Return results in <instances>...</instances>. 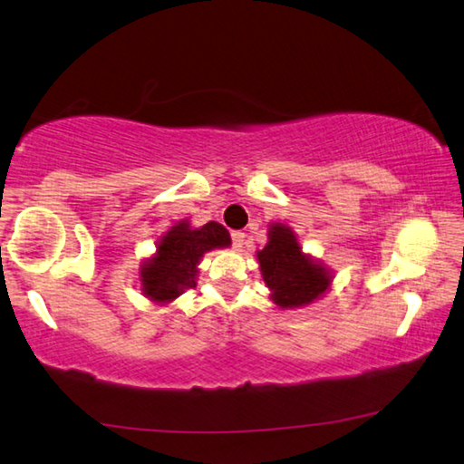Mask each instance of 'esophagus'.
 <instances>
[{
	"mask_svg": "<svg viewBox=\"0 0 464 464\" xmlns=\"http://www.w3.org/2000/svg\"><path fill=\"white\" fill-rule=\"evenodd\" d=\"M231 241H233V247H244V244H246V233H241V231H233L231 233Z\"/></svg>",
	"mask_w": 464,
	"mask_h": 464,
	"instance_id": "obj_1",
	"label": "esophagus"
}]
</instances>
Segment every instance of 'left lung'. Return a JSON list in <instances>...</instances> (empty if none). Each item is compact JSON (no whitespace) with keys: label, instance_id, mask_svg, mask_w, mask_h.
I'll list each match as a JSON object with an SVG mask.
<instances>
[{"label":"left lung","instance_id":"1","mask_svg":"<svg viewBox=\"0 0 464 464\" xmlns=\"http://www.w3.org/2000/svg\"><path fill=\"white\" fill-rule=\"evenodd\" d=\"M268 235V244L258 252V260L264 283L272 291L275 304L299 307L320 297L330 285L324 268L301 254L289 227L275 225Z\"/></svg>","mask_w":464,"mask_h":464}]
</instances>
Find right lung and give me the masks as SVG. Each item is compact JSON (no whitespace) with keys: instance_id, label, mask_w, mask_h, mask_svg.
Here are the masks:
<instances>
[{"instance_id":"obj_1","label":"right lung","mask_w":464,"mask_h":464,"mask_svg":"<svg viewBox=\"0 0 464 464\" xmlns=\"http://www.w3.org/2000/svg\"><path fill=\"white\" fill-rule=\"evenodd\" d=\"M229 244V231L218 223H206L200 229H189L188 223L173 227L160 239L157 256L140 272L144 293L154 301L181 295L183 289L196 286V264L204 252Z\"/></svg>"}]
</instances>
